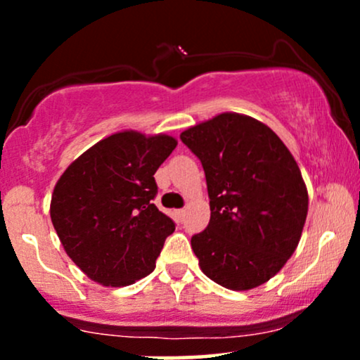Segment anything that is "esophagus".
I'll return each mask as SVG.
<instances>
[{"mask_svg": "<svg viewBox=\"0 0 360 360\" xmlns=\"http://www.w3.org/2000/svg\"><path fill=\"white\" fill-rule=\"evenodd\" d=\"M176 214H177V218H179V220H183L184 214H186V210H176Z\"/></svg>", "mask_w": 360, "mask_h": 360, "instance_id": "1", "label": "esophagus"}]
</instances>
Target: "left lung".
<instances>
[{
	"label": "left lung",
	"mask_w": 360,
	"mask_h": 360,
	"mask_svg": "<svg viewBox=\"0 0 360 360\" xmlns=\"http://www.w3.org/2000/svg\"><path fill=\"white\" fill-rule=\"evenodd\" d=\"M201 160L210 223L193 235L201 271L220 286L247 291L267 283L298 247L308 189L295 157L269 127L221 113L181 134Z\"/></svg>",
	"instance_id": "left-lung-1"
}]
</instances>
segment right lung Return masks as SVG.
<instances>
[{"instance_id":"obj_1","label":"right lung","mask_w":360,"mask_h":360,"mask_svg":"<svg viewBox=\"0 0 360 360\" xmlns=\"http://www.w3.org/2000/svg\"><path fill=\"white\" fill-rule=\"evenodd\" d=\"M177 140L123 130L100 140L64 171L51 218L65 254L103 286L122 288L155 269L176 225L157 210L154 179Z\"/></svg>"}]
</instances>
